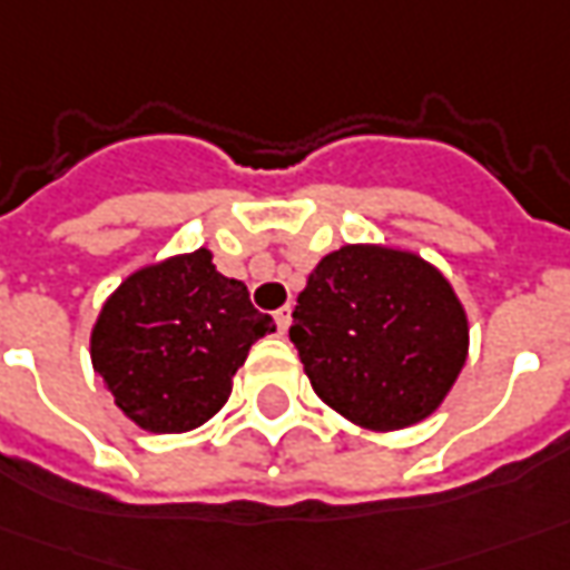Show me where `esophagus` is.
<instances>
[{
    "mask_svg": "<svg viewBox=\"0 0 570 570\" xmlns=\"http://www.w3.org/2000/svg\"><path fill=\"white\" fill-rule=\"evenodd\" d=\"M288 323H292V307L276 309V325H278V332H288Z\"/></svg>",
    "mask_w": 570,
    "mask_h": 570,
    "instance_id": "esophagus-1",
    "label": "esophagus"
}]
</instances>
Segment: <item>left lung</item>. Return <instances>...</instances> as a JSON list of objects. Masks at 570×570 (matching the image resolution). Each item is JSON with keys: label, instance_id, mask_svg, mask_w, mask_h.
Instances as JSON below:
<instances>
[{"label": "left lung", "instance_id": "left-lung-1", "mask_svg": "<svg viewBox=\"0 0 570 570\" xmlns=\"http://www.w3.org/2000/svg\"><path fill=\"white\" fill-rule=\"evenodd\" d=\"M292 320L313 391L372 431L431 415L469 353V320L450 282L410 250H332L309 273Z\"/></svg>", "mask_w": 570, "mask_h": 570}]
</instances>
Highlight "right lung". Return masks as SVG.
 <instances>
[{
    "label": "right lung",
    "instance_id": "right-lung-1",
    "mask_svg": "<svg viewBox=\"0 0 570 570\" xmlns=\"http://www.w3.org/2000/svg\"><path fill=\"white\" fill-rule=\"evenodd\" d=\"M207 247L145 266L108 297L92 328V366L145 431L204 425L233 394L250 344L276 332L245 282L217 273Z\"/></svg>",
    "mask_w": 570,
    "mask_h": 570
}]
</instances>
